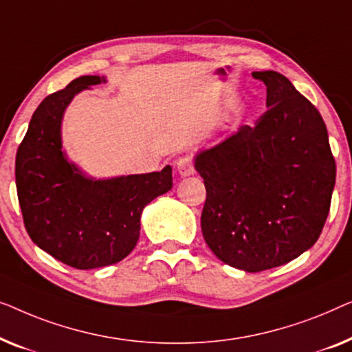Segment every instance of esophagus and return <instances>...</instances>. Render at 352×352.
I'll use <instances>...</instances> for the list:
<instances>
[{
  "label": "esophagus",
  "instance_id": "obj_1",
  "mask_svg": "<svg viewBox=\"0 0 352 352\" xmlns=\"http://www.w3.org/2000/svg\"><path fill=\"white\" fill-rule=\"evenodd\" d=\"M177 170L182 177H190L195 174V167H192L191 157H188V156L180 157V160L177 161Z\"/></svg>",
  "mask_w": 352,
  "mask_h": 352
}]
</instances>
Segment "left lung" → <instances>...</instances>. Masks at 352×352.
<instances>
[{
  "label": "left lung",
  "instance_id": "8db88e82",
  "mask_svg": "<svg viewBox=\"0 0 352 352\" xmlns=\"http://www.w3.org/2000/svg\"><path fill=\"white\" fill-rule=\"evenodd\" d=\"M266 110L195 156L207 191L202 236L232 268L258 273L295 260L319 239L336 166L320 113L280 73L254 72Z\"/></svg>",
  "mask_w": 352,
  "mask_h": 352
}]
</instances>
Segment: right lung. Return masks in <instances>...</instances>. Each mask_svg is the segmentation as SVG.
Returning a JSON list of instances; mask_svg holds the SVG:
<instances>
[{"label":"right lung","mask_w":352,"mask_h":352,"mask_svg":"<svg viewBox=\"0 0 352 352\" xmlns=\"http://www.w3.org/2000/svg\"><path fill=\"white\" fill-rule=\"evenodd\" d=\"M107 82L73 79L39 103L16 156V185L23 223L39 249L76 270L115 265L140 236L145 206L172 188V167L151 174L94 178L68 160L62 121L75 96Z\"/></svg>","instance_id":"1"}]
</instances>
